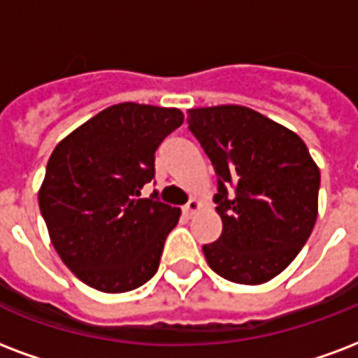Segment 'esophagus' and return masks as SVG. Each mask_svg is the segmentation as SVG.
I'll list each match as a JSON object with an SVG mask.
<instances>
[{
	"label": "esophagus",
	"instance_id": "obj_1",
	"mask_svg": "<svg viewBox=\"0 0 358 358\" xmlns=\"http://www.w3.org/2000/svg\"><path fill=\"white\" fill-rule=\"evenodd\" d=\"M201 208H203V204H201V201H197V199H191L189 203H187L184 206V214L187 215V217H191V215H193V214H197V212Z\"/></svg>",
	"mask_w": 358,
	"mask_h": 358
}]
</instances>
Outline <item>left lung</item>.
Returning <instances> with one entry per match:
<instances>
[{"label": "left lung", "mask_w": 358, "mask_h": 358, "mask_svg": "<svg viewBox=\"0 0 358 358\" xmlns=\"http://www.w3.org/2000/svg\"><path fill=\"white\" fill-rule=\"evenodd\" d=\"M187 125L217 176L214 203L223 231L203 245L210 268L244 285L276 278L299 255L317 220L321 174L306 144L240 105L191 108Z\"/></svg>", "instance_id": "obj_1"}]
</instances>
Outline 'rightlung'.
I'll return each instance as SVG.
<instances>
[{"instance_id": "obj_1", "label": "right lung", "mask_w": 358, "mask_h": 358, "mask_svg": "<svg viewBox=\"0 0 358 358\" xmlns=\"http://www.w3.org/2000/svg\"><path fill=\"white\" fill-rule=\"evenodd\" d=\"M178 108L120 103L101 110L52 152L39 208L56 252L101 293L141 287L159 266L180 208L141 199L154 178L155 150L180 127Z\"/></svg>"}]
</instances>
